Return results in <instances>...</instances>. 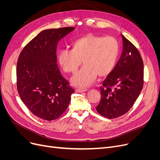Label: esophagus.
Wrapping results in <instances>:
<instances>
[{"label":"esophagus","instance_id":"34e87169","mask_svg":"<svg viewBox=\"0 0 160 160\" xmlns=\"http://www.w3.org/2000/svg\"><path fill=\"white\" fill-rule=\"evenodd\" d=\"M88 91V89H80V88H77L75 89V91L77 92V93H81V92H84Z\"/></svg>","mask_w":160,"mask_h":160}]
</instances>
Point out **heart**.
<instances>
[{"instance_id": "heart-1", "label": "heart", "mask_w": 160, "mask_h": 160, "mask_svg": "<svg viewBox=\"0 0 160 160\" xmlns=\"http://www.w3.org/2000/svg\"><path fill=\"white\" fill-rule=\"evenodd\" d=\"M119 46L114 37L88 34L71 43V50L62 49L57 55L59 64L66 73L74 74L82 63L81 70L72 77V83L87 87L96 76H107L117 62Z\"/></svg>"}]
</instances>
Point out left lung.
Segmentation results:
<instances>
[{
  "mask_svg": "<svg viewBox=\"0 0 160 160\" xmlns=\"http://www.w3.org/2000/svg\"><path fill=\"white\" fill-rule=\"evenodd\" d=\"M123 49L113 71L100 87L101 98L96 110L114 119L132 108L143 86V62L135 46L122 35Z\"/></svg>",
  "mask_w": 160,
  "mask_h": 160,
  "instance_id": "8db88e82",
  "label": "left lung"
}]
</instances>
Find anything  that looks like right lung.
<instances>
[{"label":"right lung","instance_id":"obj_1","mask_svg":"<svg viewBox=\"0 0 160 160\" xmlns=\"http://www.w3.org/2000/svg\"><path fill=\"white\" fill-rule=\"evenodd\" d=\"M74 27L42 31L26 45L17 64V88L31 112L38 118H59L69 104L75 91L57 65V43Z\"/></svg>","mask_w":160,"mask_h":160}]
</instances>
